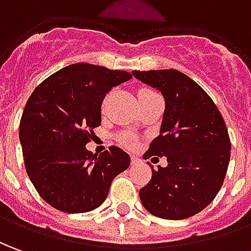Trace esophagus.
Returning <instances> with one entry per match:
<instances>
[{
    "mask_svg": "<svg viewBox=\"0 0 251 251\" xmlns=\"http://www.w3.org/2000/svg\"><path fill=\"white\" fill-rule=\"evenodd\" d=\"M136 162H139V158L135 157V155H132V157H131V164H136Z\"/></svg>",
    "mask_w": 251,
    "mask_h": 251,
    "instance_id": "34e87169",
    "label": "esophagus"
}]
</instances>
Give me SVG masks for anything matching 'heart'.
Segmentation results:
<instances>
[{"label": "heart", "instance_id": "b5f03b06", "mask_svg": "<svg viewBox=\"0 0 251 251\" xmlns=\"http://www.w3.org/2000/svg\"><path fill=\"white\" fill-rule=\"evenodd\" d=\"M148 91H150L149 89H142L138 91V97L142 96V94H145V93H148ZM122 142L126 145V146H134L135 145V142H134V139L131 138V136H123Z\"/></svg>", "mask_w": 251, "mask_h": 251}]
</instances>
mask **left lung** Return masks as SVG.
<instances>
[{
  "mask_svg": "<svg viewBox=\"0 0 251 251\" xmlns=\"http://www.w3.org/2000/svg\"><path fill=\"white\" fill-rule=\"evenodd\" d=\"M136 79L161 91L165 100L160 135L145 158L167 157L139 190L143 206L155 217L181 220L215 200L227 174L231 141L213 100L198 83L176 70L134 71Z\"/></svg>",
  "mask_w": 251,
  "mask_h": 251,
  "instance_id": "obj_1",
  "label": "left lung"
}]
</instances>
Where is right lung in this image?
Here are the masks:
<instances>
[{
  "mask_svg": "<svg viewBox=\"0 0 251 251\" xmlns=\"http://www.w3.org/2000/svg\"><path fill=\"white\" fill-rule=\"evenodd\" d=\"M127 71L77 63L45 79L25 103L20 143L27 175L43 201L65 213L102 205L110 184L128 168L129 155L117 146L101 154L86 149L101 124L106 93L129 80Z\"/></svg>",
  "mask_w": 251,
  "mask_h": 251,
  "instance_id": "obj_1",
  "label": "right lung"
}]
</instances>
